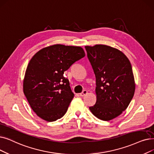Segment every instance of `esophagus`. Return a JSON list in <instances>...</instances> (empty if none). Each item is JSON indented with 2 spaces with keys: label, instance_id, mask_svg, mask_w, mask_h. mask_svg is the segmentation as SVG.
I'll return each instance as SVG.
<instances>
[{
  "label": "esophagus",
  "instance_id": "esophagus-1",
  "mask_svg": "<svg viewBox=\"0 0 154 154\" xmlns=\"http://www.w3.org/2000/svg\"><path fill=\"white\" fill-rule=\"evenodd\" d=\"M87 94H88V91H86V90H84L83 91H82V92H81V94H80V96H82V97H83V96H85Z\"/></svg>",
  "mask_w": 154,
  "mask_h": 154
}]
</instances>
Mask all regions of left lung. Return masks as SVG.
Instances as JSON below:
<instances>
[{"label": "left lung", "mask_w": 154, "mask_h": 154, "mask_svg": "<svg viewBox=\"0 0 154 154\" xmlns=\"http://www.w3.org/2000/svg\"><path fill=\"white\" fill-rule=\"evenodd\" d=\"M85 48L96 80V103L89 109L97 118L109 121L128 108L134 95L130 62L122 51L108 45Z\"/></svg>", "instance_id": "left-lung-1"}]
</instances>
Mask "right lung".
Returning a JSON list of instances; mask_svg holds the SVG:
<instances>
[{
    "instance_id": "right-lung-1",
    "label": "right lung",
    "mask_w": 154,
    "mask_h": 154,
    "mask_svg": "<svg viewBox=\"0 0 154 154\" xmlns=\"http://www.w3.org/2000/svg\"><path fill=\"white\" fill-rule=\"evenodd\" d=\"M85 55L81 46L57 44L40 50L30 60L23 92L39 118L51 122L65 115L74 94L64 72Z\"/></svg>"
}]
</instances>
